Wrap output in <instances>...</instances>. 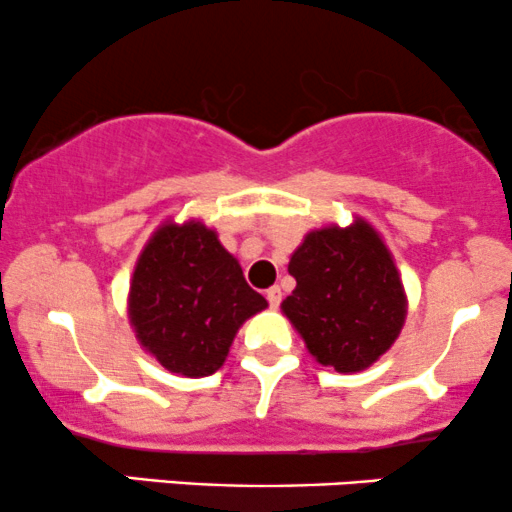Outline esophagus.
<instances>
[{
    "mask_svg": "<svg viewBox=\"0 0 512 512\" xmlns=\"http://www.w3.org/2000/svg\"><path fill=\"white\" fill-rule=\"evenodd\" d=\"M264 296H267V301H269V305H272V308H279V303H281V289H279V286H272V289L264 293Z\"/></svg>",
    "mask_w": 512,
    "mask_h": 512,
    "instance_id": "esophagus-1",
    "label": "esophagus"
}]
</instances>
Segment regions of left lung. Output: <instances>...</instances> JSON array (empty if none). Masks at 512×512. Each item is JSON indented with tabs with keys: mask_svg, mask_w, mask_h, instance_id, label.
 <instances>
[{
	"mask_svg": "<svg viewBox=\"0 0 512 512\" xmlns=\"http://www.w3.org/2000/svg\"><path fill=\"white\" fill-rule=\"evenodd\" d=\"M289 274L296 289L281 313L317 363L358 373L395 344L407 320V293L395 257L366 219L305 233Z\"/></svg>",
	"mask_w": 512,
	"mask_h": 512,
	"instance_id": "obj_1",
	"label": "left lung"
}]
</instances>
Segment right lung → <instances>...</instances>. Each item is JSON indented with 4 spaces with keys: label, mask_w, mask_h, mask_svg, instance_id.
I'll return each instance as SVG.
<instances>
[{
    "label": "right lung",
    "mask_w": 512,
    "mask_h": 512,
    "mask_svg": "<svg viewBox=\"0 0 512 512\" xmlns=\"http://www.w3.org/2000/svg\"><path fill=\"white\" fill-rule=\"evenodd\" d=\"M264 308L236 257L197 219L163 221L129 281L127 317L137 342L185 378L216 373L243 322Z\"/></svg>",
    "instance_id": "1"
}]
</instances>
